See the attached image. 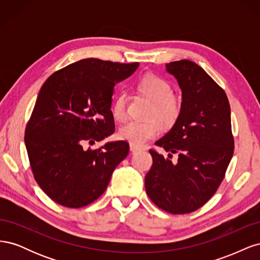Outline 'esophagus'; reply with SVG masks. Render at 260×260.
I'll return each mask as SVG.
<instances>
[{"instance_id":"1","label":"esophagus","mask_w":260,"mask_h":260,"mask_svg":"<svg viewBox=\"0 0 260 260\" xmlns=\"http://www.w3.org/2000/svg\"><path fill=\"white\" fill-rule=\"evenodd\" d=\"M141 149H142V148H140V147H138V146H136V145H132V144H130V152H132V153L140 152Z\"/></svg>"}]
</instances>
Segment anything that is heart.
I'll list each match as a JSON object with an SVG mask.
<instances>
[{
    "mask_svg": "<svg viewBox=\"0 0 260 260\" xmlns=\"http://www.w3.org/2000/svg\"><path fill=\"white\" fill-rule=\"evenodd\" d=\"M139 88L154 102V106L149 114V117L153 119L148 121L130 120L120 127L118 136L132 145L141 147L160 135V120L166 127H170L178 120L181 113V102L172 94L170 83L156 75L143 77L139 83ZM127 95L123 92L118 94L115 99L112 114L116 120L122 121L127 117Z\"/></svg>",
    "mask_w": 260,
    "mask_h": 260,
    "instance_id": "1",
    "label": "heart"
}]
</instances>
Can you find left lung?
Masks as SVG:
<instances>
[{"label": "left lung", "instance_id": "obj_1", "mask_svg": "<svg viewBox=\"0 0 260 260\" xmlns=\"http://www.w3.org/2000/svg\"><path fill=\"white\" fill-rule=\"evenodd\" d=\"M181 91L178 120L155 143L178 155V161L149 149L152 168L145 176L148 198L170 214H188L202 207L222 182L234 151L231 111L225 92L195 62L166 64Z\"/></svg>", "mask_w": 260, "mask_h": 260}]
</instances>
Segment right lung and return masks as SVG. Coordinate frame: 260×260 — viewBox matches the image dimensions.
<instances>
[{
	"instance_id": "1",
	"label": "right lung",
	"mask_w": 260,
	"mask_h": 260,
	"mask_svg": "<svg viewBox=\"0 0 260 260\" xmlns=\"http://www.w3.org/2000/svg\"><path fill=\"white\" fill-rule=\"evenodd\" d=\"M138 67L139 62L85 58L54 73L42 85L25 144L36 181L55 203L89 205L105 192L117 165L127 157L125 141L96 149L84 144L113 135L114 86Z\"/></svg>"
}]
</instances>
